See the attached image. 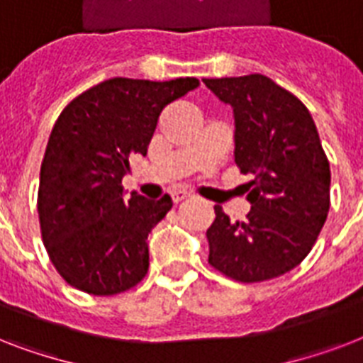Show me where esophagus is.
Returning a JSON list of instances; mask_svg holds the SVG:
<instances>
[{"instance_id":"esophagus-1","label":"esophagus","mask_w":363,"mask_h":363,"mask_svg":"<svg viewBox=\"0 0 363 363\" xmlns=\"http://www.w3.org/2000/svg\"><path fill=\"white\" fill-rule=\"evenodd\" d=\"M192 198V194L186 192V190H173L171 192V199H173V203H181L184 199Z\"/></svg>"}]
</instances>
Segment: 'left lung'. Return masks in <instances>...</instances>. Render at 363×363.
Listing matches in <instances>:
<instances>
[{
    "label": "left lung",
    "mask_w": 363,
    "mask_h": 363,
    "mask_svg": "<svg viewBox=\"0 0 363 363\" xmlns=\"http://www.w3.org/2000/svg\"><path fill=\"white\" fill-rule=\"evenodd\" d=\"M233 107L235 164L245 184V220L215 205L207 230L209 264L238 282H262L294 269L311 252L330 211V162L301 101L265 75L203 79Z\"/></svg>",
    "instance_id": "obj_1"
}]
</instances>
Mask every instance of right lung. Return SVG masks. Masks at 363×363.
I'll return each instance as SVG.
<instances>
[{
    "instance_id": "add662e5",
    "label": "right lung",
    "mask_w": 363,
    "mask_h": 363,
    "mask_svg": "<svg viewBox=\"0 0 363 363\" xmlns=\"http://www.w3.org/2000/svg\"><path fill=\"white\" fill-rule=\"evenodd\" d=\"M198 79L154 82L115 77L77 96L48 137L37 213L41 238L62 279L92 296H116L145 279L150 230L173 201L124 198L130 160L147 154L162 111Z\"/></svg>"
}]
</instances>
